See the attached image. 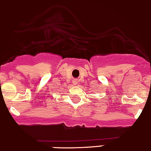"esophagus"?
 Returning <instances> with one entry per match:
<instances>
[{
  "instance_id": "esophagus-1",
  "label": "esophagus",
  "mask_w": 151,
  "mask_h": 151,
  "mask_svg": "<svg viewBox=\"0 0 151 151\" xmlns=\"http://www.w3.org/2000/svg\"><path fill=\"white\" fill-rule=\"evenodd\" d=\"M74 82V84H77V79H74V82Z\"/></svg>"
}]
</instances>
